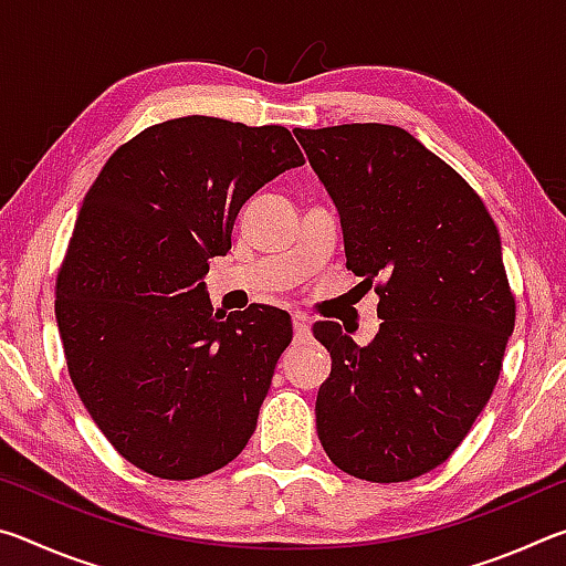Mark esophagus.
<instances>
[{"label":"esophagus","mask_w":566,"mask_h":566,"mask_svg":"<svg viewBox=\"0 0 566 566\" xmlns=\"http://www.w3.org/2000/svg\"><path fill=\"white\" fill-rule=\"evenodd\" d=\"M292 327H294V339H306L310 337V327H312V322H310V317H306V314H292Z\"/></svg>","instance_id":"esophagus-1"}]
</instances>
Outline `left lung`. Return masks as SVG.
Wrapping results in <instances>:
<instances>
[{
	"label": "left lung",
	"mask_w": 566,
	"mask_h": 566,
	"mask_svg": "<svg viewBox=\"0 0 566 566\" xmlns=\"http://www.w3.org/2000/svg\"><path fill=\"white\" fill-rule=\"evenodd\" d=\"M294 137L337 207L347 270L379 280L367 347L337 322L312 327L332 354L319 442L342 472L407 482L462 444L500 379L516 312L500 232L476 191L401 127Z\"/></svg>",
	"instance_id": "1"
}]
</instances>
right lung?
I'll return each mask as SVG.
<instances>
[{
    "mask_svg": "<svg viewBox=\"0 0 566 566\" xmlns=\"http://www.w3.org/2000/svg\"><path fill=\"white\" fill-rule=\"evenodd\" d=\"M304 157L290 129L217 117L155 124L102 167L56 274V327L76 395L147 474L197 479L256 427L290 314H219L205 276L239 209Z\"/></svg>",
    "mask_w": 566,
    "mask_h": 566,
    "instance_id": "1",
    "label": "right lung"
}]
</instances>
